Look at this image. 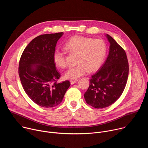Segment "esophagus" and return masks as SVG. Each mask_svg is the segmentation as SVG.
Returning a JSON list of instances; mask_svg holds the SVG:
<instances>
[{
	"label": "esophagus",
	"mask_w": 148,
	"mask_h": 148,
	"mask_svg": "<svg viewBox=\"0 0 148 148\" xmlns=\"http://www.w3.org/2000/svg\"><path fill=\"white\" fill-rule=\"evenodd\" d=\"M77 81H78V80H77V79H71V80H70V84H71V85H73V84H74V83L77 82Z\"/></svg>",
	"instance_id": "34e87169"
}]
</instances>
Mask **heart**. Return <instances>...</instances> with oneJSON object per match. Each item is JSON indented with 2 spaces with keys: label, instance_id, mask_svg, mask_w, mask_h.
<instances>
[{
  "label": "heart",
  "instance_id": "heart-1",
  "mask_svg": "<svg viewBox=\"0 0 148 148\" xmlns=\"http://www.w3.org/2000/svg\"><path fill=\"white\" fill-rule=\"evenodd\" d=\"M66 50L77 54V65L69 69L64 74L67 79H76L85 75L88 71H97L103 64L107 54V47L102 39H94L81 36H75L68 40L64 45ZM53 60L56 67L64 69L66 67L64 53L56 50Z\"/></svg>",
  "mask_w": 148,
  "mask_h": 148
}]
</instances>
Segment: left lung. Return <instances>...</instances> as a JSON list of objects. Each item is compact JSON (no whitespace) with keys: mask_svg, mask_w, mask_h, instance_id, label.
Listing matches in <instances>:
<instances>
[{"mask_svg":"<svg viewBox=\"0 0 148 148\" xmlns=\"http://www.w3.org/2000/svg\"><path fill=\"white\" fill-rule=\"evenodd\" d=\"M109 54L100 70L91 76L84 94L86 102L95 108L110 106L122 95L129 74L127 56L123 49L110 35Z\"/></svg>","mask_w":148,"mask_h":148,"instance_id":"obj_1","label":"left lung"}]
</instances>
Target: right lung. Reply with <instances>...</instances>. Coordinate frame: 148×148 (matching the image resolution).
Returning <instances> with one entry per match:
<instances>
[{
	"label": "right lung",
	"instance_id": "obj_1",
	"mask_svg": "<svg viewBox=\"0 0 148 148\" xmlns=\"http://www.w3.org/2000/svg\"><path fill=\"white\" fill-rule=\"evenodd\" d=\"M63 33L40 35L24 50L18 64L23 88L37 105L45 108L57 106L70 86L69 81L57 82L60 75L56 69L53 54Z\"/></svg>",
	"mask_w": 148,
	"mask_h": 148
}]
</instances>
